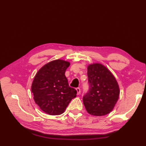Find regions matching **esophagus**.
<instances>
[{
  "label": "esophagus",
  "mask_w": 146,
  "mask_h": 146,
  "mask_svg": "<svg viewBox=\"0 0 146 146\" xmlns=\"http://www.w3.org/2000/svg\"><path fill=\"white\" fill-rule=\"evenodd\" d=\"M76 93H77V95H79V94L80 93V89L78 88L76 89Z\"/></svg>",
  "instance_id": "34e87169"
}]
</instances>
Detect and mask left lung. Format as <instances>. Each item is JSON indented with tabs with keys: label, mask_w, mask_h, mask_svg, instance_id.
Returning <instances> with one entry per match:
<instances>
[{
	"label": "left lung",
	"mask_w": 146,
	"mask_h": 146,
	"mask_svg": "<svg viewBox=\"0 0 146 146\" xmlns=\"http://www.w3.org/2000/svg\"><path fill=\"white\" fill-rule=\"evenodd\" d=\"M90 91L83 98L89 114L103 116L114 109L119 98L120 88L113 73L104 65L93 63L88 66Z\"/></svg>",
	"instance_id": "8db88e82"
}]
</instances>
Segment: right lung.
<instances>
[{"instance_id":"1","label":"right lung","mask_w":146,"mask_h":146,"mask_svg":"<svg viewBox=\"0 0 146 146\" xmlns=\"http://www.w3.org/2000/svg\"><path fill=\"white\" fill-rule=\"evenodd\" d=\"M70 65V62L56 59L44 65L35 76L31 84L33 99L47 114H62L76 97V91L69 86L65 76Z\"/></svg>"}]
</instances>
